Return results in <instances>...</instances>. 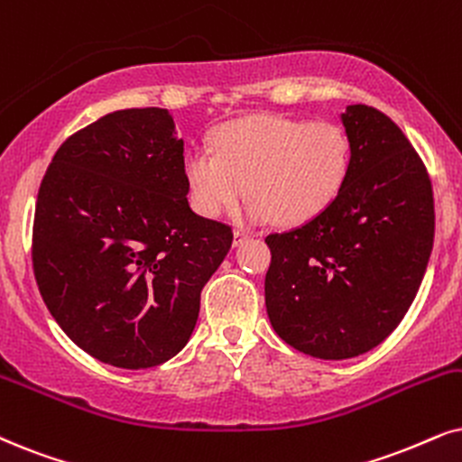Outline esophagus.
<instances>
[{"instance_id":"1","label":"esophagus","mask_w":462,"mask_h":462,"mask_svg":"<svg viewBox=\"0 0 462 462\" xmlns=\"http://www.w3.org/2000/svg\"><path fill=\"white\" fill-rule=\"evenodd\" d=\"M249 241V236L245 235V232H235V238H232V247H241V245H245Z\"/></svg>"}]
</instances>
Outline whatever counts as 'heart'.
<instances>
[{
	"label": "heart",
	"instance_id": "heart-1",
	"mask_svg": "<svg viewBox=\"0 0 462 462\" xmlns=\"http://www.w3.org/2000/svg\"><path fill=\"white\" fill-rule=\"evenodd\" d=\"M352 147L332 121L254 115L215 132L211 147H191L183 157V177L191 207L207 219L251 200L238 213L243 224L277 219L307 224L322 215L346 188Z\"/></svg>",
	"mask_w": 462,
	"mask_h": 462
}]
</instances>
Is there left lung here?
I'll use <instances>...</instances> for the list:
<instances>
[{"instance_id":"1","label":"left lung","mask_w":462,"mask_h":462,"mask_svg":"<svg viewBox=\"0 0 462 462\" xmlns=\"http://www.w3.org/2000/svg\"><path fill=\"white\" fill-rule=\"evenodd\" d=\"M341 124L352 147L346 188L315 219L266 236L268 319L322 360L369 352L401 324L435 236L430 179L399 125L365 104Z\"/></svg>"}]
</instances>
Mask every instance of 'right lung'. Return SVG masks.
<instances>
[{
    "instance_id": "obj_1",
    "label": "right lung",
    "mask_w": 462,
    "mask_h": 462,
    "mask_svg": "<svg viewBox=\"0 0 462 462\" xmlns=\"http://www.w3.org/2000/svg\"><path fill=\"white\" fill-rule=\"evenodd\" d=\"M166 108L115 110L61 144L38 191L33 273L55 322L119 369L177 356L232 230L189 208Z\"/></svg>"
}]
</instances>
